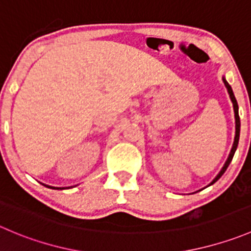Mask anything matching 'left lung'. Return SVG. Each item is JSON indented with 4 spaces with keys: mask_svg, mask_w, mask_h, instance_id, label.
Returning <instances> with one entry per match:
<instances>
[{
    "mask_svg": "<svg viewBox=\"0 0 251 251\" xmlns=\"http://www.w3.org/2000/svg\"><path fill=\"white\" fill-rule=\"evenodd\" d=\"M222 79H223V83H225L226 88H227V92H228V94H229V98H230V100H232V104H233V110H234V119H235V136H234V142H233L232 150H230V152H229V155H228V158H227V160H226L225 165H223V167H222V169H221V172L218 173L217 175H216V177H215V179H213L212 181H211L210 184L207 185V186H210V185L215 184V182L217 181V180L220 179V177L222 176L223 174H225V172H226V170H227L228 165H229V164H230V162H232V159H233V155H234L235 151H237V147H238V142H239V135H240V119H239V113H238V109H239V108H238L237 99H235V97H234V93H233V89H232V87L229 86V83H228V82H227V79H226L225 77H222ZM203 189H205V187H203Z\"/></svg>",
    "mask_w": 251,
    "mask_h": 251,
    "instance_id": "left-lung-1",
    "label": "left lung"
}]
</instances>
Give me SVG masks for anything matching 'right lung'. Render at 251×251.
I'll use <instances>...</instances> for the list:
<instances>
[{
  "mask_svg": "<svg viewBox=\"0 0 251 251\" xmlns=\"http://www.w3.org/2000/svg\"><path fill=\"white\" fill-rule=\"evenodd\" d=\"M41 184H43V182H41ZM44 186H48V187H50V189H60V190H64V189H71V187H74V186H69V187H56V186H50V185H46V184H43Z\"/></svg>",
  "mask_w": 251,
  "mask_h": 251,
  "instance_id": "1",
  "label": "right lung"
}]
</instances>
